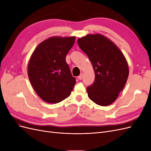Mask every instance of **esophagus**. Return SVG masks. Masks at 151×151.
<instances>
[{
  "label": "esophagus",
  "mask_w": 151,
  "mask_h": 151,
  "mask_svg": "<svg viewBox=\"0 0 151 151\" xmlns=\"http://www.w3.org/2000/svg\"><path fill=\"white\" fill-rule=\"evenodd\" d=\"M83 76H84L83 74H81L80 76H78V79H79V80H82V79H83Z\"/></svg>",
  "instance_id": "1"
}]
</instances>
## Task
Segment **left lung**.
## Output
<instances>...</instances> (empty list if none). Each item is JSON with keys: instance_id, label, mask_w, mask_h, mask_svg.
Wrapping results in <instances>:
<instances>
[{"instance_id": "left-lung-1", "label": "left lung", "mask_w": 151, "mask_h": 151, "mask_svg": "<svg viewBox=\"0 0 151 151\" xmlns=\"http://www.w3.org/2000/svg\"><path fill=\"white\" fill-rule=\"evenodd\" d=\"M94 70V82L87 88L88 97L100 106L112 104L123 90L129 77V66L121 50L100 34H89L77 40Z\"/></svg>"}]
</instances>
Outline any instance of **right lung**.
<instances>
[{
	"label": "right lung",
	"mask_w": 151,
	"mask_h": 151,
	"mask_svg": "<svg viewBox=\"0 0 151 151\" xmlns=\"http://www.w3.org/2000/svg\"><path fill=\"white\" fill-rule=\"evenodd\" d=\"M76 37L54 36L40 43L32 53L28 74L35 92L44 101L57 103L68 97L76 84L65 61Z\"/></svg>",
	"instance_id": "1"
}]
</instances>
